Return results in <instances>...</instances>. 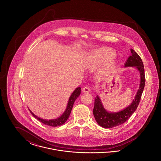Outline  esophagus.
I'll return each mask as SVG.
<instances>
[{"label": "esophagus", "instance_id": "1", "mask_svg": "<svg viewBox=\"0 0 161 161\" xmlns=\"http://www.w3.org/2000/svg\"><path fill=\"white\" fill-rule=\"evenodd\" d=\"M91 91V89H90V87H88V86L84 87V88L83 89V92H87V93H88V92H90Z\"/></svg>", "mask_w": 161, "mask_h": 161}]
</instances>
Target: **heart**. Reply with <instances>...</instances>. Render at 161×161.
<instances>
[{
  "instance_id": "heart-1",
  "label": "heart",
  "mask_w": 161,
  "mask_h": 161,
  "mask_svg": "<svg viewBox=\"0 0 161 161\" xmlns=\"http://www.w3.org/2000/svg\"><path fill=\"white\" fill-rule=\"evenodd\" d=\"M115 55L113 51L107 49H100L92 53L89 57V64L91 66L98 65L107 59L112 58Z\"/></svg>"
}]
</instances>
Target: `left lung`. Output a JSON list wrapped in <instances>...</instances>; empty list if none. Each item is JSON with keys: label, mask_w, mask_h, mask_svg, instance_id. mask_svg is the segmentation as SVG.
<instances>
[{"label": "left lung", "mask_w": 161, "mask_h": 161, "mask_svg": "<svg viewBox=\"0 0 161 161\" xmlns=\"http://www.w3.org/2000/svg\"><path fill=\"white\" fill-rule=\"evenodd\" d=\"M131 55L124 64V67H135L140 74V84L138 92L131 104L123 110L118 112H108L104 108L100 97L97 95L95 99L93 114L96 121L103 128L110 129L119 125L129 119L138 107L145 86L146 78L144 67L142 59L133 49H130Z\"/></svg>", "instance_id": "8db88e82"}]
</instances>
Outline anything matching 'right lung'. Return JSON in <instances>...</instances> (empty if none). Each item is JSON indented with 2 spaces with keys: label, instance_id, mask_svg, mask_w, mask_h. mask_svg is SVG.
Here are the masks:
<instances>
[{
  "label": "right lung",
  "instance_id": "add662e5",
  "mask_svg": "<svg viewBox=\"0 0 161 161\" xmlns=\"http://www.w3.org/2000/svg\"><path fill=\"white\" fill-rule=\"evenodd\" d=\"M80 93H81V87H78L75 89V91L74 92H72L70 97H69L67 107H66L64 112L63 114V115H61V116H60L59 118H58L57 119H49V120L43 119L40 118L36 115H34L30 109H29V110L33 116H34L36 119H37V120H38L39 121L43 123L45 125L52 126V127H57L59 125H61L62 124L66 123L67 119L69 118V115L70 114L72 108L74 106V103L77 98L80 96Z\"/></svg>",
  "mask_w": 161,
  "mask_h": 161
}]
</instances>
